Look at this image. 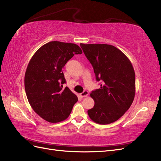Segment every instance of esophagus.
Masks as SVG:
<instances>
[{"mask_svg": "<svg viewBox=\"0 0 161 161\" xmlns=\"http://www.w3.org/2000/svg\"><path fill=\"white\" fill-rule=\"evenodd\" d=\"M88 95V92L87 91H84L82 93L80 94V96L81 97H87Z\"/></svg>", "mask_w": 161, "mask_h": 161, "instance_id": "34e87169", "label": "esophagus"}]
</instances>
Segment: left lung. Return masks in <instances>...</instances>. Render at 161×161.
Returning <instances> with one entry per match:
<instances>
[{"mask_svg":"<svg viewBox=\"0 0 161 161\" xmlns=\"http://www.w3.org/2000/svg\"><path fill=\"white\" fill-rule=\"evenodd\" d=\"M93 67L99 89L90 94L93 108L88 110L95 123L108 125L120 118L131 107L136 93V77L129 58L117 47L108 44L80 43Z\"/></svg>","mask_w":161,"mask_h":161,"instance_id":"8db88e82","label":"left lung"}]
</instances>
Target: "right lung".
I'll use <instances>...</instances> for the list:
<instances>
[{
  "label": "right lung",
  "instance_id": "1",
  "mask_svg": "<svg viewBox=\"0 0 161 161\" xmlns=\"http://www.w3.org/2000/svg\"><path fill=\"white\" fill-rule=\"evenodd\" d=\"M82 50L77 44L50 42L32 57L25 74V89L36 114L51 123L64 121L70 115L77 95L68 87L62 72L65 64Z\"/></svg>",
  "mask_w": 161,
  "mask_h": 161
}]
</instances>
